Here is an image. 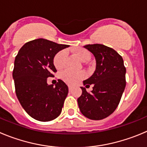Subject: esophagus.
<instances>
[{
	"mask_svg": "<svg viewBox=\"0 0 147 147\" xmlns=\"http://www.w3.org/2000/svg\"><path fill=\"white\" fill-rule=\"evenodd\" d=\"M68 88H69V91H72V87L71 86H68Z\"/></svg>",
	"mask_w": 147,
	"mask_h": 147,
	"instance_id": "1",
	"label": "esophagus"
}]
</instances>
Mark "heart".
I'll use <instances>...</instances> for the list:
<instances>
[{"label":"heart","mask_w":147,"mask_h":147,"mask_svg":"<svg viewBox=\"0 0 147 147\" xmlns=\"http://www.w3.org/2000/svg\"><path fill=\"white\" fill-rule=\"evenodd\" d=\"M73 53L79 60H80L83 62L88 61L89 60L90 57H91L90 53L87 50L84 48H81V47L75 49L73 51ZM66 55H67V53H66V51H64V50L59 51V53L55 54L53 59V64L55 68L58 69H61L64 68V64H65ZM85 77V72H74L69 70L64 71L61 75L62 79L66 83L71 84V85L76 84L79 81L83 80Z\"/></svg>","instance_id":"obj_1"}]
</instances>
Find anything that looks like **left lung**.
<instances>
[{"label":"left lung","mask_w":147,"mask_h":147,"mask_svg":"<svg viewBox=\"0 0 147 147\" xmlns=\"http://www.w3.org/2000/svg\"><path fill=\"white\" fill-rule=\"evenodd\" d=\"M86 49L94 55L96 69L83 84L93 90L87 92L82 89L78 99V106L83 116L92 120H101L113 113L119 105L126 86L122 57L113 49L100 44L87 45Z\"/></svg>","instance_id":"1"}]
</instances>
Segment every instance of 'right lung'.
Wrapping results in <instances>:
<instances>
[{"mask_svg":"<svg viewBox=\"0 0 147 147\" xmlns=\"http://www.w3.org/2000/svg\"><path fill=\"white\" fill-rule=\"evenodd\" d=\"M68 47L37 39L26 43L16 55L12 73L16 95L34 119L49 121L61 113L68 86L60 79L55 86L48 85L47 80L57 72L53 64L55 54Z\"/></svg>","mask_w":147,"mask_h":147,"instance_id":"right-lung-1","label":"right lung"}]
</instances>
